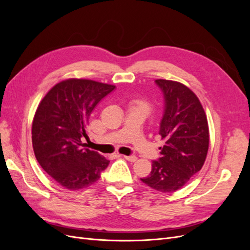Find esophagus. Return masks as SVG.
<instances>
[{"label":"esophagus","mask_w":250,"mask_h":250,"mask_svg":"<svg viewBox=\"0 0 250 250\" xmlns=\"http://www.w3.org/2000/svg\"><path fill=\"white\" fill-rule=\"evenodd\" d=\"M123 157L125 158V160L126 161H129V162H135V161H137V156H135V155H129V156H126V155H123Z\"/></svg>","instance_id":"esophagus-1"}]
</instances>
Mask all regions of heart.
I'll use <instances>...</instances> for the list:
<instances>
[{"instance_id": "heart-1", "label": "heart", "mask_w": 250, "mask_h": 250, "mask_svg": "<svg viewBox=\"0 0 250 250\" xmlns=\"http://www.w3.org/2000/svg\"><path fill=\"white\" fill-rule=\"evenodd\" d=\"M144 105H145V106H146V107H147V108H148V106H147V105H146V104H144Z\"/></svg>"}]
</instances>
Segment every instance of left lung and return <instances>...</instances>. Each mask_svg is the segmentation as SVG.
Masks as SVG:
<instances>
[{
    "instance_id": "1",
    "label": "left lung",
    "mask_w": 250,
    "mask_h": 250,
    "mask_svg": "<svg viewBox=\"0 0 250 250\" xmlns=\"http://www.w3.org/2000/svg\"><path fill=\"white\" fill-rule=\"evenodd\" d=\"M164 96L160 131L165 145L161 157L152 162L148 187L164 193L183 188L201 170L208 150V125L202 105L192 90L176 81L157 79Z\"/></svg>"
}]
</instances>
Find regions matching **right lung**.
<instances>
[{
    "mask_svg": "<svg viewBox=\"0 0 250 250\" xmlns=\"http://www.w3.org/2000/svg\"><path fill=\"white\" fill-rule=\"evenodd\" d=\"M116 88L87 79L57 83L43 97L32 123V145L37 162L60 186L71 191L100 178L109 161L86 148L88 119L104 97Z\"/></svg>",
    "mask_w": 250,
    "mask_h": 250,
    "instance_id": "obj_1",
    "label": "right lung"
}]
</instances>
